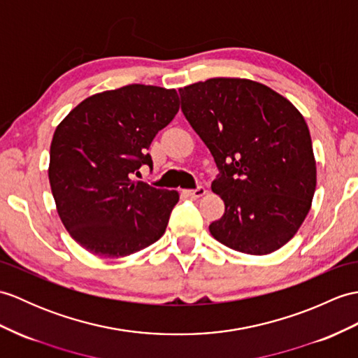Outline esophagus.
Instances as JSON below:
<instances>
[{
  "instance_id": "34e87169",
  "label": "esophagus",
  "mask_w": 358,
  "mask_h": 358,
  "mask_svg": "<svg viewBox=\"0 0 358 358\" xmlns=\"http://www.w3.org/2000/svg\"><path fill=\"white\" fill-rule=\"evenodd\" d=\"M206 192H207V190L203 186H198L194 190H185V195L189 196V198H199V196L206 195Z\"/></svg>"
}]
</instances>
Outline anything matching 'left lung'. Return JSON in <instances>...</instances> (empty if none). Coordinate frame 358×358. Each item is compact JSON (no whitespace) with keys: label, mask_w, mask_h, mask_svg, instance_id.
Wrapping results in <instances>:
<instances>
[{"label":"left lung","mask_w":358,"mask_h":358,"mask_svg":"<svg viewBox=\"0 0 358 358\" xmlns=\"http://www.w3.org/2000/svg\"><path fill=\"white\" fill-rule=\"evenodd\" d=\"M181 111L220 171L212 182L226 210L209 230L247 255L285 245L310 212L315 160L294 105L259 82L213 78L180 88Z\"/></svg>","instance_id":"left-lung-1"}]
</instances>
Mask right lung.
<instances>
[{"mask_svg": "<svg viewBox=\"0 0 358 358\" xmlns=\"http://www.w3.org/2000/svg\"><path fill=\"white\" fill-rule=\"evenodd\" d=\"M178 110L176 90L132 84L85 99L56 128L50 186L65 229L90 253L128 256L163 236L178 192L132 178L152 168L148 149Z\"/></svg>", "mask_w": 358, "mask_h": 358, "instance_id": "right-lung-1", "label": "right lung"}]
</instances>
